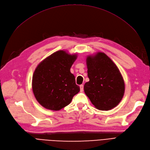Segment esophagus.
<instances>
[{
	"label": "esophagus",
	"mask_w": 150,
	"mask_h": 150,
	"mask_svg": "<svg viewBox=\"0 0 150 150\" xmlns=\"http://www.w3.org/2000/svg\"><path fill=\"white\" fill-rule=\"evenodd\" d=\"M83 89H84V86H83V84L80 85V90H81V91L83 92Z\"/></svg>",
	"instance_id": "34e87169"
}]
</instances>
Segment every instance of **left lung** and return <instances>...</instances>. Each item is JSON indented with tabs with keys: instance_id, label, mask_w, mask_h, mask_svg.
Returning a JSON list of instances; mask_svg holds the SVG:
<instances>
[{
	"instance_id": "1",
	"label": "left lung",
	"mask_w": 150,
	"mask_h": 150,
	"mask_svg": "<svg viewBox=\"0 0 150 150\" xmlns=\"http://www.w3.org/2000/svg\"><path fill=\"white\" fill-rule=\"evenodd\" d=\"M89 81L85 94L99 110L108 111L120 103L125 93V82L116 65L106 54L98 52L86 59Z\"/></svg>"
}]
</instances>
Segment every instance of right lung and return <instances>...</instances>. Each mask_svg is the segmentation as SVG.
Wrapping results in <instances>:
<instances>
[{"label":"right lung","mask_w":150,"mask_h":150,"mask_svg":"<svg viewBox=\"0 0 150 150\" xmlns=\"http://www.w3.org/2000/svg\"><path fill=\"white\" fill-rule=\"evenodd\" d=\"M77 58L76 54L65 51L52 54L35 68L33 77V91L40 105L47 110L59 111L70 104L78 94L79 86L70 69Z\"/></svg>","instance_id":"add662e5"}]
</instances>
